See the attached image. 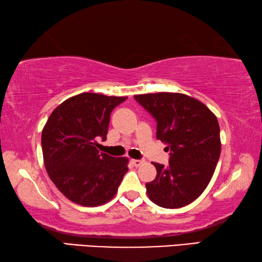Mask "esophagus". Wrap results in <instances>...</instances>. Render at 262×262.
Returning a JSON list of instances; mask_svg holds the SVG:
<instances>
[{"mask_svg": "<svg viewBox=\"0 0 262 262\" xmlns=\"http://www.w3.org/2000/svg\"><path fill=\"white\" fill-rule=\"evenodd\" d=\"M132 163H134L136 167H139V166H141V164H143V163H145V160H144V159H139V160L134 159V160H132Z\"/></svg>", "mask_w": 262, "mask_h": 262, "instance_id": "esophagus-1", "label": "esophagus"}]
</instances>
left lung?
Returning a JSON list of instances; mask_svg holds the SVG:
<instances>
[{
    "instance_id": "1",
    "label": "left lung",
    "mask_w": 262,
    "mask_h": 262,
    "mask_svg": "<svg viewBox=\"0 0 262 262\" xmlns=\"http://www.w3.org/2000/svg\"><path fill=\"white\" fill-rule=\"evenodd\" d=\"M157 121V138L170 150L169 166L153 163L157 177L146 183L148 198L163 208H181L203 193L221 153L217 118L199 100L181 93L135 95Z\"/></svg>"
}]
</instances>
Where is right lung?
<instances>
[{
	"instance_id": "obj_1",
	"label": "right lung",
	"mask_w": 262,
	"mask_h": 262,
	"mask_svg": "<svg viewBox=\"0 0 262 262\" xmlns=\"http://www.w3.org/2000/svg\"><path fill=\"white\" fill-rule=\"evenodd\" d=\"M125 96L81 93L50 114L41 135L46 170L72 203L95 207L114 198L128 170L127 158L100 153L107 139L110 114Z\"/></svg>"
}]
</instances>
